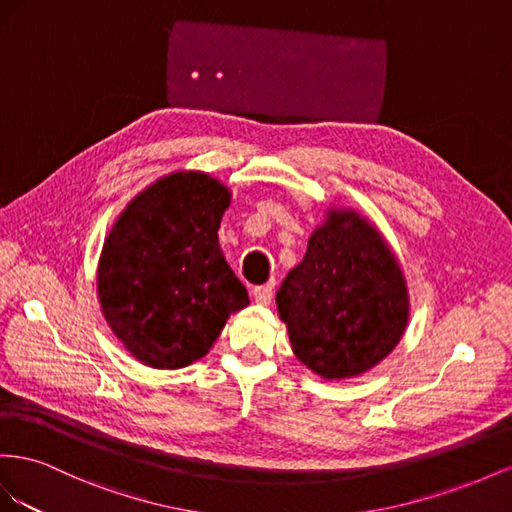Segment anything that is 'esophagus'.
I'll return each mask as SVG.
<instances>
[{"label": "esophagus", "instance_id": "1", "mask_svg": "<svg viewBox=\"0 0 512 512\" xmlns=\"http://www.w3.org/2000/svg\"><path fill=\"white\" fill-rule=\"evenodd\" d=\"M272 296H274V283L253 287V298L257 304H270Z\"/></svg>", "mask_w": 512, "mask_h": 512}]
</instances>
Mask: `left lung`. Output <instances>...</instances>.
Wrapping results in <instances>:
<instances>
[{
    "label": "left lung",
    "instance_id": "1",
    "mask_svg": "<svg viewBox=\"0 0 512 512\" xmlns=\"http://www.w3.org/2000/svg\"><path fill=\"white\" fill-rule=\"evenodd\" d=\"M276 306L298 360L326 379L375 367L397 347L410 317L397 259L354 210H328L276 291Z\"/></svg>",
    "mask_w": 512,
    "mask_h": 512
}]
</instances>
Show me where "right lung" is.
I'll return each instance as SVG.
<instances>
[{
  "instance_id": "right-lung-1",
  "label": "right lung",
  "mask_w": 512,
  "mask_h": 512,
  "mask_svg": "<svg viewBox=\"0 0 512 512\" xmlns=\"http://www.w3.org/2000/svg\"><path fill=\"white\" fill-rule=\"evenodd\" d=\"M227 186L178 171L145 188L118 216L98 261V298L137 360L182 369L210 352L225 321L248 304L218 246Z\"/></svg>"
}]
</instances>
